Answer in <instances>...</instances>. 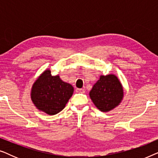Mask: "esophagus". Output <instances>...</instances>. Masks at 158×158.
I'll list each match as a JSON object with an SVG mask.
<instances>
[{
	"mask_svg": "<svg viewBox=\"0 0 158 158\" xmlns=\"http://www.w3.org/2000/svg\"><path fill=\"white\" fill-rule=\"evenodd\" d=\"M76 92L81 93V94H83V93H85V90H84V89H83V88H77Z\"/></svg>",
	"mask_w": 158,
	"mask_h": 158,
	"instance_id": "34e87169",
	"label": "esophagus"
}]
</instances>
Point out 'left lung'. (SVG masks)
Here are the masks:
<instances>
[{"mask_svg":"<svg viewBox=\"0 0 158 158\" xmlns=\"http://www.w3.org/2000/svg\"><path fill=\"white\" fill-rule=\"evenodd\" d=\"M89 96L97 109L108 112L122 103L124 96V88L116 75H101L90 90Z\"/></svg>","mask_w":158,"mask_h":158,"instance_id":"obj_1","label":"left lung"}]
</instances>
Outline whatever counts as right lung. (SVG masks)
<instances>
[{
  "instance_id": "right-lung-1",
  "label": "right lung",
  "mask_w": 158,
  "mask_h": 158,
  "mask_svg": "<svg viewBox=\"0 0 158 158\" xmlns=\"http://www.w3.org/2000/svg\"><path fill=\"white\" fill-rule=\"evenodd\" d=\"M74 88L62 81L59 75H52L47 69L34 82L31 99L36 109L48 115H55L65 107L73 96Z\"/></svg>"
}]
</instances>
